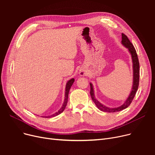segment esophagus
Returning <instances> with one entry per match:
<instances>
[{"mask_svg":"<svg viewBox=\"0 0 155 155\" xmlns=\"http://www.w3.org/2000/svg\"><path fill=\"white\" fill-rule=\"evenodd\" d=\"M80 75L83 76V75H85V72L84 71H80Z\"/></svg>","mask_w":155,"mask_h":155,"instance_id":"1","label":"esophagus"}]
</instances>
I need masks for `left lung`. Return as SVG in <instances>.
Masks as SVG:
<instances>
[{
	"instance_id": "8db88e82",
	"label": "left lung",
	"mask_w": 155,
	"mask_h": 155,
	"mask_svg": "<svg viewBox=\"0 0 155 155\" xmlns=\"http://www.w3.org/2000/svg\"><path fill=\"white\" fill-rule=\"evenodd\" d=\"M122 44H123L126 48L128 49L129 53L131 54L132 57V61H133V85L132 87V91L130 93L128 98L126 99L125 102L120 105L119 107H115V108H110L105 106L104 105L100 103L98 101H97L95 98L94 95V88L92 84L91 83V95L92 97V99L96 105L99 110L103 112H119L123 109H125L129 105L131 104L132 102L134 97L136 95V93L137 91L138 86H139V82H140V63H139V60L137 58V54L136 53V51L135 48L133 46V45L130 41L129 39H128L127 36L124 35V33H122Z\"/></svg>"
}]
</instances>
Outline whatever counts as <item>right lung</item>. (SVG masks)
Returning a JSON list of instances; mask_svg holds the SVG:
<instances>
[{
    "label": "right lung",
    "instance_id": "1",
    "mask_svg": "<svg viewBox=\"0 0 155 155\" xmlns=\"http://www.w3.org/2000/svg\"><path fill=\"white\" fill-rule=\"evenodd\" d=\"M74 81H75V79H74V78H71V80H70L69 81H68V82L67 83L66 88H65V97H64V101L63 104V105H62V107H61V109H60L58 112H56V113L53 114H52L51 116H45V117H43V116H42L43 117L49 118V117H54V116H58V114H61V112H63V110H64L65 107H66V105H67V102H68V93H69V91H70V89L71 85H73V82H74Z\"/></svg>",
    "mask_w": 155,
    "mask_h": 155
}]
</instances>
